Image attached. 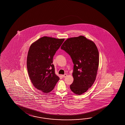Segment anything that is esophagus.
<instances>
[{
    "mask_svg": "<svg viewBox=\"0 0 125 125\" xmlns=\"http://www.w3.org/2000/svg\"><path fill=\"white\" fill-rule=\"evenodd\" d=\"M62 77H63V78H65V77H66V76H67V74H63V75H62Z\"/></svg>",
    "mask_w": 125,
    "mask_h": 125,
    "instance_id": "1",
    "label": "esophagus"
}]
</instances>
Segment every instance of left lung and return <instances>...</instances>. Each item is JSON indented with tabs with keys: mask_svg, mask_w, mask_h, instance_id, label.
Segmentation results:
<instances>
[{
	"mask_svg": "<svg viewBox=\"0 0 125 125\" xmlns=\"http://www.w3.org/2000/svg\"><path fill=\"white\" fill-rule=\"evenodd\" d=\"M61 49L71 56L74 64V81L70 88L77 95H81L93 85L98 68V49L93 41L83 36L66 39Z\"/></svg>",
	"mask_w": 125,
	"mask_h": 125,
	"instance_id": "left-lung-1",
	"label": "left lung"
}]
</instances>
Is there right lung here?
<instances>
[{"label":"right lung","mask_w":125,"mask_h":125,"mask_svg":"<svg viewBox=\"0 0 125 125\" xmlns=\"http://www.w3.org/2000/svg\"><path fill=\"white\" fill-rule=\"evenodd\" d=\"M64 41L43 37L30 46L27 59L28 74L35 88L43 93L51 92L59 80L55 73L53 59Z\"/></svg>","instance_id":"1"}]
</instances>
